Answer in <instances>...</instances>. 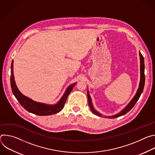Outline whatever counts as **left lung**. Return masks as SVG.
<instances>
[{"label": "left lung", "instance_id": "left-lung-1", "mask_svg": "<svg viewBox=\"0 0 155 155\" xmlns=\"http://www.w3.org/2000/svg\"><path fill=\"white\" fill-rule=\"evenodd\" d=\"M139 55H140V84H139V89L137 91L136 94L135 95V96L134 97V98L132 99V101L129 102V104L126 106V107L121 112H120L118 114L112 116V117H109L108 118H117L119 117H121L122 115H124L125 114H126L128 112H129L130 110L133 108V107L135 105V104H136V102H137V101L139 100L142 91L143 90L144 87V84H145V74H144V69H145V65H144V59L143 56L142 55V54L140 53H139ZM87 99H88V105L90 106L91 111L96 115L99 116V117H103V115L101 114H99V112H97L96 110L94 108L92 102H91V97L90 95L89 94V91H87Z\"/></svg>", "mask_w": 155, "mask_h": 155}]
</instances>
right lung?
<instances>
[{"label": "right lung", "instance_id": "add662e5", "mask_svg": "<svg viewBox=\"0 0 155 155\" xmlns=\"http://www.w3.org/2000/svg\"><path fill=\"white\" fill-rule=\"evenodd\" d=\"M13 61H12V65H11V77H10L11 87H12L13 94H14L16 99L18 101V102L20 103L21 106L24 108H25L29 112L34 114L37 115H39V116L51 115L55 114L59 112L64 107L66 100H67L69 94L71 93L74 87L76 84V83H73L72 84L69 86L68 90H66L64 96L62 97L61 100L58 102V104L55 105H46L42 103L37 102L25 96L18 90L14 80L13 72Z\"/></svg>", "mask_w": 155, "mask_h": 155}]
</instances>
